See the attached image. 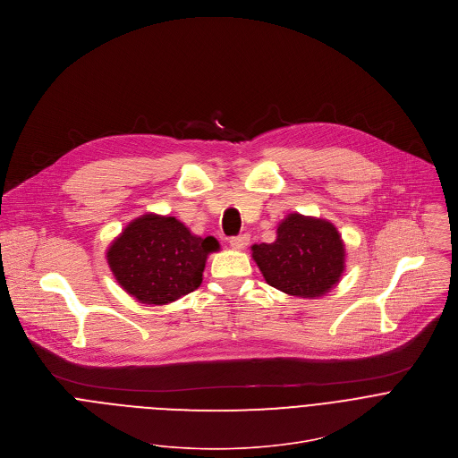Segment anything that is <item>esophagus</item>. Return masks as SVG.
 <instances>
[{
    "label": "esophagus",
    "mask_w": 458,
    "mask_h": 458,
    "mask_svg": "<svg viewBox=\"0 0 458 458\" xmlns=\"http://www.w3.org/2000/svg\"><path fill=\"white\" fill-rule=\"evenodd\" d=\"M248 242H250V235H246V233L230 239V246H232V250H235V251H242V250L248 246Z\"/></svg>",
    "instance_id": "34e87169"
}]
</instances>
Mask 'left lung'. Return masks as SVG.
<instances>
[{
    "label": "left lung",
    "instance_id": "left-lung-1",
    "mask_svg": "<svg viewBox=\"0 0 458 458\" xmlns=\"http://www.w3.org/2000/svg\"><path fill=\"white\" fill-rule=\"evenodd\" d=\"M251 257L271 287L309 300L332 291L346 269V248L335 225L298 212L282 219L275 242L253 244Z\"/></svg>",
    "mask_w": 458,
    "mask_h": 458
}]
</instances>
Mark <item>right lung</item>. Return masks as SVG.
Returning a JSON list of instances; mask_svg holds the SVG:
<instances>
[{"label":"right lung","instance_id":"right-lung-1","mask_svg":"<svg viewBox=\"0 0 458 458\" xmlns=\"http://www.w3.org/2000/svg\"><path fill=\"white\" fill-rule=\"evenodd\" d=\"M216 237L192 235L173 216L148 212L130 221L106 250L117 284L144 305H167L196 291L203 282Z\"/></svg>","mask_w":458,"mask_h":458}]
</instances>
